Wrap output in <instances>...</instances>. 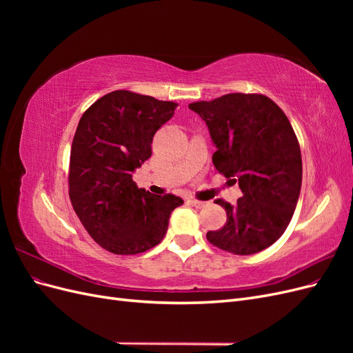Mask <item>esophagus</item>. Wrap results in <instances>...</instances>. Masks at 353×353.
<instances>
[{"label":"esophagus","mask_w":353,"mask_h":353,"mask_svg":"<svg viewBox=\"0 0 353 353\" xmlns=\"http://www.w3.org/2000/svg\"><path fill=\"white\" fill-rule=\"evenodd\" d=\"M188 203H190V205H193L194 208H197V209H200V208H203V206H205V205H206V203H205V201H200V200H194V199H190V200H188Z\"/></svg>","instance_id":"esophagus-1"}]
</instances>
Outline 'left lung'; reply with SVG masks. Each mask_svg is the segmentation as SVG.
<instances>
[{
  "label": "left lung",
  "instance_id": "1",
  "mask_svg": "<svg viewBox=\"0 0 353 353\" xmlns=\"http://www.w3.org/2000/svg\"><path fill=\"white\" fill-rule=\"evenodd\" d=\"M188 108L208 126L213 165L243 193L236 205L216 200L227 222L206 239L234 254L270 248L290 222L302 187L301 147L287 116L261 94H227Z\"/></svg>",
  "mask_w": 353,
  "mask_h": 353
}]
</instances>
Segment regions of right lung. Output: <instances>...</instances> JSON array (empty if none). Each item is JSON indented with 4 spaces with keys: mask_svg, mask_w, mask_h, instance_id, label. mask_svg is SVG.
Listing matches in <instances>:
<instances>
[{
    "mask_svg": "<svg viewBox=\"0 0 353 353\" xmlns=\"http://www.w3.org/2000/svg\"><path fill=\"white\" fill-rule=\"evenodd\" d=\"M175 108L172 101L113 91L78 123L70 150V201L92 240L114 254L154 248L165 237L170 213L184 203L174 194L154 196L132 181Z\"/></svg>",
    "mask_w": 353,
    "mask_h": 353,
    "instance_id": "add662e5",
    "label": "right lung"
}]
</instances>
